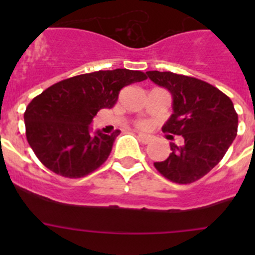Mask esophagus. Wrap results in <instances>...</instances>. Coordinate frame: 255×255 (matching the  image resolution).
<instances>
[{
    "label": "esophagus",
    "mask_w": 255,
    "mask_h": 255,
    "mask_svg": "<svg viewBox=\"0 0 255 255\" xmlns=\"http://www.w3.org/2000/svg\"><path fill=\"white\" fill-rule=\"evenodd\" d=\"M138 138L139 140L144 144H148L150 140H152V138H150L149 135H145V134H138Z\"/></svg>",
    "instance_id": "obj_1"
}]
</instances>
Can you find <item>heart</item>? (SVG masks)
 I'll use <instances>...</instances> for the list:
<instances>
[{
	"label": "heart",
	"mask_w": 255,
	"mask_h": 255,
	"mask_svg": "<svg viewBox=\"0 0 255 255\" xmlns=\"http://www.w3.org/2000/svg\"><path fill=\"white\" fill-rule=\"evenodd\" d=\"M138 126H139V128H140V129H145V128H147V126H148V124L145 123V121H140V123L138 124Z\"/></svg>",
	"instance_id": "b5f03b06"
}]
</instances>
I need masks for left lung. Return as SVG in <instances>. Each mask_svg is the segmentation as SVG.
<instances>
[{
	"label": "left lung",
	"instance_id": "8db88e82",
	"mask_svg": "<svg viewBox=\"0 0 255 255\" xmlns=\"http://www.w3.org/2000/svg\"><path fill=\"white\" fill-rule=\"evenodd\" d=\"M148 78L172 96V115L162 128L181 135L184 145L170 143L171 153L154 162L161 175L176 184L202 179L224 158L238 134V114L225 93L208 83L171 71H147Z\"/></svg>",
	"mask_w": 255,
	"mask_h": 255
}]
</instances>
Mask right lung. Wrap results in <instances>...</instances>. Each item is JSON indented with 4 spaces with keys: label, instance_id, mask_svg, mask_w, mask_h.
<instances>
[{
    "label": "right lung",
    "instance_id": "add662e5",
    "mask_svg": "<svg viewBox=\"0 0 255 255\" xmlns=\"http://www.w3.org/2000/svg\"><path fill=\"white\" fill-rule=\"evenodd\" d=\"M147 75L128 69L100 70L73 76L47 88L31 100L24 114L26 139L48 170L79 179L106 162L120 130L92 132L91 123L102 108H112L126 85Z\"/></svg>",
    "mask_w": 255,
    "mask_h": 255
}]
</instances>
